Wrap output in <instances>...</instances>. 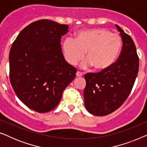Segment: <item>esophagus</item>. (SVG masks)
<instances>
[{
	"label": "esophagus",
	"instance_id": "34e87169",
	"mask_svg": "<svg viewBox=\"0 0 147 147\" xmlns=\"http://www.w3.org/2000/svg\"><path fill=\"white\" fill-rule=\"evenodd\" d=\"M82 76H83V74L79 71H78L77 73H76V76H77V77H81Z\"/></svg>",
	"mask_w": 147,
	"mask_h": 147
}]
</instances>
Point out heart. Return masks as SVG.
<instances>
[{"label": "heart", "instance_id": "b5f03b06", "mask_svg": "<svg viewBox=\"0 0 147 147\" xmlns=\"http://www.w3.org/2000/svg\"><path fill=\"white\" fill-rule=\"evenodd\" d=\"M121 37L106 29H94L78 32L75 39L65 38L62 50L66 61L76 65L84 57L86 52L87 60L81 67H94L102 71L111 67L118 59L121 52Z\"/></svg>", "mask_w": 147, "mask_h": 147}]
</instances>
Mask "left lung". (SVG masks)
Here are the masks:
<instances>
[{
	"instance_id": "left-lung-1",
	"label": "left lung",
	"mask_w": 147,
	"mask_h": 147,
	"mask_svg": "<svg viewBox=\"0 0 147 147\" xmlns=\"http://www.w3.org/2000/svg\"><path fill=\"white\" fill-rule=\"evenodd\" d=\"M122 47L116 63L109 69L84 75V103L90 113L106 116L120 108L133 88L139 67V58L133 40L119 26Z\"/></svg>"
}]
</instances>
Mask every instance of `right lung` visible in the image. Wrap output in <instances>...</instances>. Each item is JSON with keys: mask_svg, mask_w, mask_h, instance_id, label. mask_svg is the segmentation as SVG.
<instances>
[{"mask_svg": "<svg viewBox=\"0 0 147 147\" xmlns=\"http://www.w3.org/2000/svg\"><path fill=\"white\" fill-rule=\"evenodd\" d=\"M69 26L42 19L20 32L9 53V78L20 100L30 109L45 113L59 103L77 69L64 59L61 38Z\"/></svg>", "mask_w": 147, "mask_h": 147, "instance_id": "add662e5", "label": "right lung"}]
</instances>
